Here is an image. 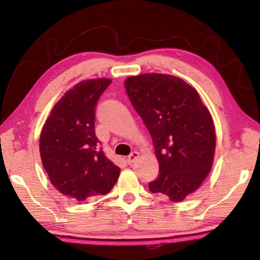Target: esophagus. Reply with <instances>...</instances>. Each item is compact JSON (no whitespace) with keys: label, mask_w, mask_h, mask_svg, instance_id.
<instances>
[{"label":"esophagus","mask_w":260,"mask_h":260,"mask_svg":"<svg viewBox=\"0 0 260 260\" xmlns=\"http://www.w3.org/2000/svg\"><path fill=\"white\" fill-rule=\"evenodd\" d=\"M138 158H139V152H138V151H133L128 157H127V162H128L129 165L133 164V162H134L136 159H138Z\"/></svg>","instance_id":"esophagus-1"}]
</instances>
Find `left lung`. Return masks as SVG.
Masks as SVG:
<instances>
[{
    "mask_svg": "<svg viewBox=\"0 0 260 260\" xmlns=\"http://www.w3.org/2000/svg\"><path fill=\"white\" fill-rule=\"evenodd\" d=\"M125 88L151 135L159 164L149 190L183 201L212 169L215 133L210 111L191 86L170 74L129 77Z\"/></svg>",
    "mask_w": 260,
    "mask_h": 260,
    "instance_id": "8db88e82",
    "label": "left lung"
}]
</instances>
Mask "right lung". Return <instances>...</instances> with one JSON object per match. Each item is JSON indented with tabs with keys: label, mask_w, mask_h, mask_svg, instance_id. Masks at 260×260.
<instances>
[{
	"label": "right lung",
	"mask_w": 260,
	"mask_h": 260,
	"mask_svg": "<svg viewBox=\"0 0 260 260\" xmlns=\"http://www.w3.org/2000/svg\"><path fill=\"white\" fill-rule=\"evenodd\" d=\"M111 80L79 82L52 108L40 136V155L51 183L74 202L105 195L120 169L105 156L95 134V110Z\"/></svg>",
	"instance_id": "obj_1"
}]
</instances>
